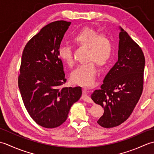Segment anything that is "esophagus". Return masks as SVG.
<instances>
[{
    "mask_svg": "<svg viewBox=\"0 0 154 154\" xmlns=\"http://www.w3.org/2000/svg\"><path fill=\"white\" fill-rule=\"evenodd\" d=\"M81 98H82V99L83 100H85L87 103H93V100H92V99H91V97L87 94L86 89L83 90V95H82V97H81Z\"/></svg>",
    "mask_w": 154,
    "mask_h": 154,
    "instance_id": "esophagus-1",
    "label": "esophagus"
}]
</instances>
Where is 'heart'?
Wrapping results in <instances>:
<instances>
[{
  "label": "heart",
  "instance_id": "heart-1",
  "mask_svg": "<svg viewBox=\"0 0 154 154\" xmlns=\"http://www.w3.org/2000/svg\"><path fill=\"white\" fill-rule=\"evenodd\" d=\"M73 43L79 48L87 49V63L81 64L71 73V79L75 84L91 87L94 83L97 74L95 63L100 67H104L112 58L114 45L112 40L106 35L91 28L81 29L73 36ZM58 55L61 60L68 66L75 63L73 48L69 45H61L58 48Z\"/></svg>",
  "mask_w": 154,
  "mask_h": 154
}]
</instances>
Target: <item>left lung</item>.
Segmentation results:
<instances>
[{
	"label": "left lung",
	"instance_id": "obj_1",
	"mask_svg": "<svg viewBox=\"0 0 154 154\" xmlns=\"http://www.w3.org/2000/svg\"><path fill=\"white\" fill-rule=\"evenodd\" d=\"M120 29L119 60L106 75L100 89L91 95L104 109L97 123L106 128L119 126L128 119L143 88L144 55L140 45Z\"/></svg>",
	"mask_w": 154,
	"mask_h": 154
}]
</instances>
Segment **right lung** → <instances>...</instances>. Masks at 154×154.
I'll use <instances>...</instances> for the list:
<instances>
[{"mask_svg":"<svg viewBox=\"0 0 154 154\" xmlns=\"http://www.w3.org/2000/svg\"><path fill=\"white\" fill-rule=\"evenodd\" d=\"M71 22L58 20L42 28L22 52L18 87L28 114L39 125L54 128L67 120L81 87H65L66 82L58 48Z\"/></svg>","mask_w":154,"mask_h":154,"instance_id":"obj_1","label":"right lung"}]
</instances>
